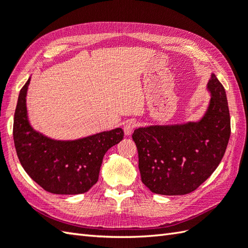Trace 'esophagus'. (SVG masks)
I'll use <instances>...</instances> for the list:
<instances>
[{"instance_id":"esophagus-1","label":"esophagus","mask_w":248,"mask_h":248,"mask_svg":"<svg viewBox=\"0 0 248 248\" xmlns=\"http://www.w3.org/2000/svg\"><path fill=\"white\" fill-rule=\"evenodd\" d=\"M136 127V123L135 120L133 119H130V120H127L125 123L124 124V134L129 136L131 135V133H132V131L134 130V128Z\"/></svg>"}]
</instances>
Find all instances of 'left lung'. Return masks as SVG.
Returning a JSON list of instances; mask_svg holds the SVG:
<instances>
[{
    "label": "left lung",
    "instance_id": "1",
    "mask_svg": "<svg viewBox=\"0 0 248 248\" xmlns=\"http://www.w3.org/2000/svg\"><path fill=\"white\" fill-rule=\"evenodd\" d=\"M207 89L211 98L199 120L134 131L141 181L152 193L168 196L191 193L222 161L230 138L227 97L214 73Z\"/></svg>",
    "mask_w": 248,
    "mask_h": 248
}]
</instances>
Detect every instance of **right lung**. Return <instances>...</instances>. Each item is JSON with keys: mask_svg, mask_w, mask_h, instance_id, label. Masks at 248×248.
Here are the masks:
<instances>
[{"mask_svg": "<svg viewBox=\"0 0 248 248\" xmlns=\"http://www.w3.org/2000/svg\"><path fill=\"white\" fill-rule=\"evenodd\" d=\"M31 78L20 91L14 118V141L21 165L46 191L61 195L87 192L98 181L103 156L124 139L116 128L78 140L51 139L29 120L26 94Z\"/></svg>", "mask_w": 248, "mask_h": 248, "instance_id": "add662e5", "label": "right lung"}]
</instances>
